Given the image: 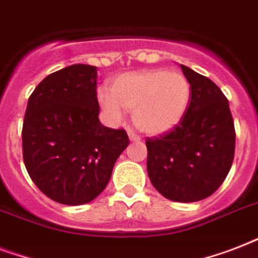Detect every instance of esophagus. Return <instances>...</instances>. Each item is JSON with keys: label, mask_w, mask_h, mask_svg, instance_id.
<instances>
[{"label": "esophagus", "mask_w": 258, "mask_h": 258, "mask_svg": "<svg viewBox=\"0 0 258 258\" xmlns=\"http://www.w3.org/2000/svg\"><path fill=\"white\" fill-rule=\"evenodd\" d=\"M128 138H130V141H131V142H139V141H141V138L138 137V135H135L133 131H128Z\"/></svg>", "instance_id": "1"}]
</instances>
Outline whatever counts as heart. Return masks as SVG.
<instances>
[{
    "instance_id": "heart-1",
    "label": "heart",
    "mask_w": 258,
    "mask_h": 258,
    "mask_svg": "<svg viewBox=\"0 0 258 258\" xmlns=\"http://www.w3.org/2000/svg\"><path fill=\"white\" fill-rule=\"evenodd\" d=\"M109 91L101 89L99 104L112 120H120L123 108L133 111L138 130L150 135L175 127L187 111L191 86L183 75L174 71L150 70L120 75Z\"/></svg>"
}]
</instances>
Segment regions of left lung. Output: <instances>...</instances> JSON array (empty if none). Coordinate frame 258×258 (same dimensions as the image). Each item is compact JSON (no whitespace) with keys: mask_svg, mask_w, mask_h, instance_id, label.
I'll return each instance as SVG.
<instances>
[{"mask_svg":"<svg viewBox=\"0 0 258 258\" xmlns=\"http://www.w3.org/2000/svg\"><path fill=\"white\" fill-rule=\"evenodd\" d=\"M191 86L188 108L171 131L147 138V172L162 196L196 202L220 187L232 167L236 131L229 101L210 80L180 66Z\"/></svg>","mask_w":258,"mask_h":258,"instance_id":"1","label":"left lung"}]
</instances>
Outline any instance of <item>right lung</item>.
I'll return each mask as SVG.
<instances>
[{
	"label": "right lung",
	"instance_id": "right-lung-1",
	"mask_svg": "<svg viewBox=\"0 0 258 258\" xmlns=\"http://www.w3.org/2000/svg\"><path fill=\"white\" fill-rule=\"evenodd\" d=\"M96 67L75 64L46 76L28 100L24 163L34 184L62 205H84L108 184L130 141L99 120Z\"/></svg>",
	"mask_w": 258,
	"mask_h": 258
}]
</instances>
